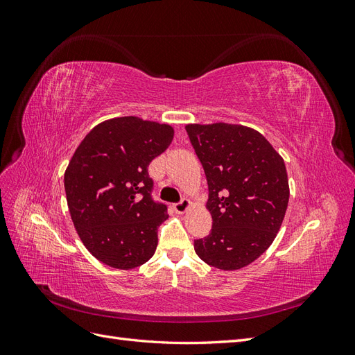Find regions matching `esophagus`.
Segmentation results:
<instances>
[{"instance_id":"obj_1","label":"esophagus","mask_w":355,"mask_h":355,"mask_svg":"<svg viewBox=\"0 0 355 355\" xmlns=\"http://www.w3.org/2000/svg\"><path fill=\"white\" fill-rule=\"evenodd\" d=\"M191 200H188V198H184L182 201H179V202H176L175 206H173V209H175V211L176 213H179V214H184L189 207H191Z\"/></svg>"}]
</instances>
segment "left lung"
I'll use <instances>...</instances> for the list:
<instances>
[{"label":"left lung","mask_w":355,"mask_h":355,"mask_svg":"<svg viewBox=\"0 0 355 355\" xmlns=\"http://www.w3.org/2000/svg\"><path fill=\"white\" fill-rule=\"evenodd\" d=\"M189 141L207 178L213 225L194 241L196 253L223 271L256 261L277 237L288 204L284 159L254 128L188 124Z\"/></svg>","instance_id":"obj_1"}]
</instances>
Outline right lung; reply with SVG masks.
I'll return each instance as SVG.
<instances>
[{"instance_id": "add662e5", "label": "right lung", "mask_w": 355, "mask_h": 355, "mask_svg": "<svg viewBox=\"0 0 355 355\" xmlns=\"http://www.w3.org/2000/svg\"><path fill=\"white\" fill-rule=\"evenodd\" d=\"M168 124L139 116L106 120L87 133L65 171L73 227L96 259L115 270H133L155 253L166 204L151 198V161L173 139Z\"/></svg>"}]
</instances>
